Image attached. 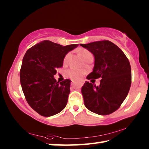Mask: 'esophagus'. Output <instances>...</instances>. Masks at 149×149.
Here are the masks:
<instances>
[{"mask_svg": "<svg viewBox=\"0 0 149 149\" xmlns=\"http://www.w3.org/2000/svg\"><path fill=\"white\" fill-rule=\"evenodd\" d=\"M71 85L73 87H81L83 85V83L81 82H75V81H72L71 83Z\"/></svg>", "mask_w": 149, "mask_h": 149, "instance_id": "esophagus-1", "label": "esophagus"}]
</instances>
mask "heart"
I'll list each match as a JSON object with an SVG mask.
<instances>
[{"label":"heart","mask_w":149,"mask_h":149,"mask_svg":"<svg viewBox=\"0 0 149 149\" xmlns=\"http://www.w3.org/2000/svg\"><path fill=\"white\" fill-rule=\"evenodd\" d=\"M70 53H68L65 54V56H64V64H66L68 62V58L70 57ZM80 55L82 57V58L84 60H86L87 58L89 57L93 56L92 54L87 50H82L80 52ZM85 72L84 70H80V69H77V68H70L69 70H68L66 72H65V74L68 77H70V79H72V80H80L81 79L83 75H84Z\"/></svg>","instance_id":"b5f03b06"}]
</instances>
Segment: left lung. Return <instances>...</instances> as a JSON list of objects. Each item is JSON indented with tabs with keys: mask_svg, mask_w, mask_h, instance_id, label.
I'll return each mask as SVG.
<instances>
[{
	"mask_svg": "<svg viewBox=\"0 0 149 149\" xmlns=\"http://www.w3.org/2000/svg\"><path fill=\"white\" fill-rule=\"evenodd\" d=\"M95 56L93 71L88 79L101 78L99 86L85 81L81 88L85 106L99 115L117 110L127 97L132 84L129 60L117 45L108 40L80 44Z\"/></svg>",
	"mask_w": 149,
	"mask_h": 149,
	"instance_id": "1",
	"label": "left lung"
}]
</instances>
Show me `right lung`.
Listing matches in <instances>:
<instances>
[{
    "mask_svg": "<svg viewBox=\"0 0 149 149\" xmlns=\"http://www.w3.org/2000/svg\"><path fill=\"white\" fill-rule=\"evenodd\" d=\"M77 46H62L45 40L25 54L19 72L20 83L27 103L41 116L55 115L66 106L71 80L59 83L54 75L56 70L63 66L65 54Z\"/></svg>",
    "mask_w": 149,
    "mask_h": 149,
    "instance_id": "obj_1",
    "label": "right lung"
}]
</instances>
